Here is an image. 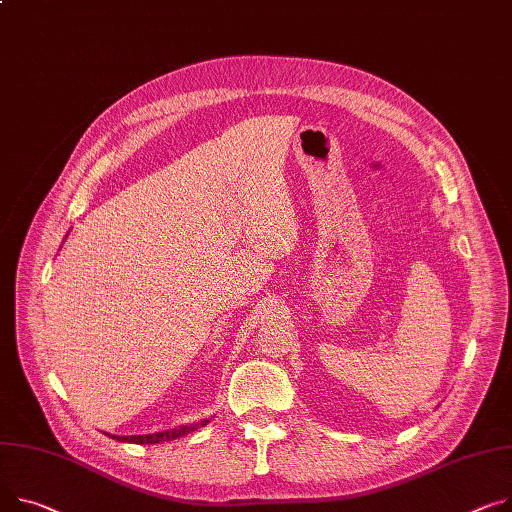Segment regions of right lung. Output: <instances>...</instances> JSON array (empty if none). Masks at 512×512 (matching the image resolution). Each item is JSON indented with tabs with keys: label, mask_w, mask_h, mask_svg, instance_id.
<instances>
[{
	"label": "right lung",
	"mask_w": 512,
	"mask_h": 512,
	"mask_svg": "<svg viewBox=\"0 0 512 512\" xmlns=\"http://www.w3.org/2000/svg\"><path fill=\"white\" fill-rule=\"evenodd\" d=\"M210 420H201V422H195V424H185V426H179L175 430H164V432H156V434H138V436H111L115 440H121V442H135V445H158V442L162 440H175L179 436H185L201 426H206Z\"/></svg>",
	"instance_id": "add662e5"
}]
</instances>
